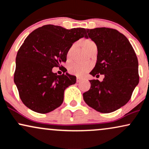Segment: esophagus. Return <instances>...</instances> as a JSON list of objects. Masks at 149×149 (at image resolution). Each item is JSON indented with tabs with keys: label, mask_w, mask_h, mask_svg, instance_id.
Instances as JSON below:
<instances>
[{
	"label": "esophagus",
	"mask_w": 149,
	"mask_h": 149,
	"mask_svg": "<svg viewBox=\"0 0 149 149\" xmlns=\"http://www.w3.org/2000/svg\"><path fill=\"white\" fill-rule=\"evenodd\" d=\"M82 80V79L81 78H80V77H77V83H79V82H80Z\"/></svg>",
	"instance_id": "1"
}]
</instances>
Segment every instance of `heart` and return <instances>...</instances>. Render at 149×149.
<instances>
[{"mask_svg": "<svg viewBox=\"0 0 149 149\" xmlns=\"http://www.w3.org/2000/svg\"><path fill=\"white\" fill-rule=\"evenodd\" d=\"M80 43L81 44L82 46L84 47V48L85 49V50L88 53L90 51H91L93 49L97 48L96 44L93 41H92V40L89 39H84L81 40V41L80 42ZM74 47L75 45H72L70 47L69 49L68 50V59H70L71 58L72 53ZM91 68V64H80L77 63H71L69 67H68V71H69V72L72 74L76 75V76L77 77H82L84 74H86V73L87 72L90 70Z\"/></svg>", "mask_w": 149, "mask_h": 149, "instance_id": "obj_1", "label": "heart"}]
</instances>
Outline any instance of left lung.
<instances>
[{"label":"left lung","instance_id":"left-lung-1","mask_svg":"<svg viewBox=\"0 0 149 149\" xmlns=\"http://www.w3.org/2000/svg\"><path fill=\"white\" fill-rule=\"evenodd\" d=\"M86 32L97 47V62L90 74L104 78L90 80L84 100L99 112H112L130 100L139 83L137 57L127 38L116 29L95 28Z\"/></svg>","mask_w":149,"mask_h":149}]
</instances>
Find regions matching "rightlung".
Returning a JSON list of instances; mask_svg holds the SVG:
<instances>
[{
	"label": "right lung",
	"mask_w": 149,
	"mask_h": 149,
	"mask_svg": "<svg viewBox=\"0 0 149 149\" xmlns=\"http://www.w3.org/2000/svg\"><path fill=\"white\" fill-rule=\"evenodd\" d=\"M87 38L83 28L65 29L59 26L45 25L33 31L20 47L16 58L15 81L22 102L30 109L46 113L60 107L64 91L76 83V77L57 75L52 68L67 60V52L80 38Z\"/></svg>",
	"instance_id": "add662e5"
}]
</instances>
